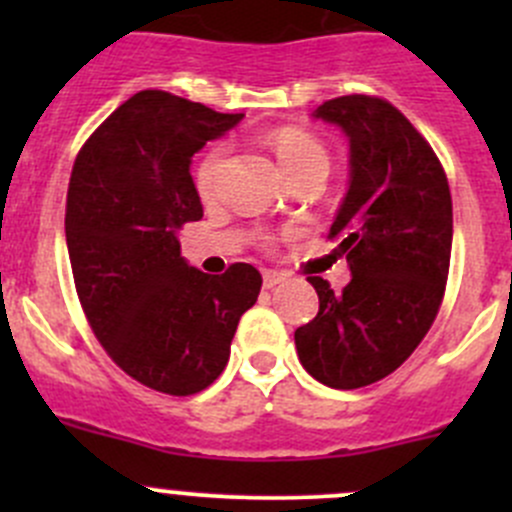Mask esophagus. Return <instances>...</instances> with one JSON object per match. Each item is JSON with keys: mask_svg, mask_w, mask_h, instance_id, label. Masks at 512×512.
Returning <instances> with one entry per match:
<instances>
[{"mask_svg": "<svg viewBox=\"0 0 512 512\" xmlns=\"http://www.w3.org/2000/svg\"><path fill=\"white\" fill-rule=\"evenodd\" d=\"M280 282H285V275H282V272H275V270L262 272V287H265V289L277 287Z\"/></svg>", "mask_w": 512, "mask_h": 512, "instance_id": "esophagus-1", "label": "esophagus"}]
</instances>
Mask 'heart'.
Instances as JSON below:
<instances>
[{"label": "heart", "mask_w": 512, "mask_h": 512, "mask_svg": "<svg viewBox=\"0 0 512 512\" xmlns=\"http://www.w3.org/2000/svg\"><path fill=\"white\" fill-rule=\"evenodd\" d=\"M270 143L282 173L287 175V180H292L294 175L299 173H307V170L329 168L327 148H324L314 136L299 131V128H282V131H275L270 136ZM223 163L225 148H213V151L203 158V163L198 165L195 188H198V193L203 195V198H213L215 195L220 173H223Z\"/></svg>", "instance_id": "b5f03b06"}]
</instances>
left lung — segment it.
I'll return each mask as SVG.
<instances>
[{
  "label": "left lung",
  "instance_id": "8db88e82",
  "mask_svg": "<svg viewBox=\"0 0 512 512\" xmlns=\"http://www.w3.org/2000/svg\"><path fill=\"white\" fill-rule=\"evenodd\" d=\"M312 116L349 138V188L329 237L352 280L334 294L307 277L319 312L294 344L314 379L359 389L399 369L436 319L451 265V190L426 138L384 98L339 96Z\"/></svg>",
  "mask_w": 512,
  "mask_h": 512
}]
</instances>
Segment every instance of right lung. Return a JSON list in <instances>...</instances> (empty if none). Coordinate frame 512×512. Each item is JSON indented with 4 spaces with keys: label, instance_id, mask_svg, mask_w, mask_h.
<instances>
[{
    "label": "right lung",
    "instance_id": "right-lung-1",
    "mask_svg": "<svg viewBox=\"0 0 512 512\" xmlns=\"http://www.w3.org/2000/svg\"><path fill=\"white\" fill-rule=\"evenodd\" d=\"M242 113L141 91L76 156L66 245L76 292L108 356L148 389L190 396L223 374L262 277L245 262L205 275L180 255V227L203 218L190 163Z\"/></svg>",
    "mask_w": 512,
    "mask_h": 512
}]
</instances>
